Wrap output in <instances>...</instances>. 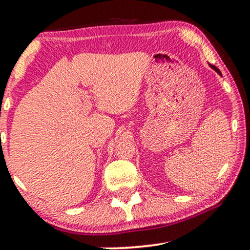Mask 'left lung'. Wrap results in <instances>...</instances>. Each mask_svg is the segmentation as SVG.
I'll list each match as a JSON object with an SVG mask.
<instances>
[{
  "instance_id": "1",
  "label": "left lung",
  "mask_w": 250,
  "mask_h": 250,
  "mask_svg": "<svg viewBox=\"0 0 250 250\" xmlns=\"http://www.w3.org/2000/svg\"><path fill=\"white\" fill-rule=\"evenodd\" d=\"M210 67H211V68H213V69H215V70H216V71H217V73H219V74H221V73H220V70H219V69H217V68H216V67H214V65H211V64H210Z\"/></svg>"
}]
</instances>
